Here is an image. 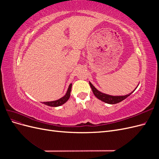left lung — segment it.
I'll list each match as a JSON object with an SVG mask.
<instances>
[{"mask_svg": "<svg viewBox=\"0 0 159 159\" xmlns=\"http://www.w3.org/2000/svg\"><path fill=\"white\" fill-rule=\"evenodd\" d=\"M89 85H90V87H91V89H92L93 93L95 95V97L98 98L99 99H100L101 101H102V102H103L105 103H109V104H116V103H118L119 102H122L123 100H124L125 99H126L127 98L129 97L130 95L133 93V91H134V90L133 91H132L131 93H129V94L126 95L112 96V95H107V94H105V93L100 92V91H99L97 89H96L90 82H89Z\"/></svg>", "mask_w": 159, "mask_h": 159, "instance_id": "8db88e82", "label": "left lung"}]
</instances>
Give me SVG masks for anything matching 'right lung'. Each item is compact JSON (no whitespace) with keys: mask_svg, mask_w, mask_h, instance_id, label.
<instances>
[{"mask_svg":"<svg viewBox=\"0 0 159 159\" xmlns=\"http://www.w3.org/2000/svg\"><path fill=\"white\" fill-rule=\"evenodd\" d=\"M71 84L69 85V88L68 89V91H67L66 94L64 96L63 98H60L58 100L54 101V102H44L43 103L48 105V106L50 107H58L60 105H61L62 104L65 103L67 101H68L70 97V92H71Z\"/></svg>","mask_w":159,"mask_h":159,"instance_id":"1","label":"right lung"}]
</instances>
